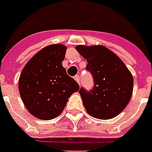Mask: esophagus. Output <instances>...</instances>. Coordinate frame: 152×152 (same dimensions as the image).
<instances>
[{"instance_id": "obj_1", "label": "esophagus", "mask_w": 152, "mask_h": 152, "mask_svg": "<svg viewBox=\"0 0 152 152\" xmlns=\"http://www.w3.org/2000/svg\"><path fill=\"white\" fill-rule=\"evenodd\" d=\"M74 80H76V82L79 84V85H80V76L79 75H76L75 77H74Z\"/></svg>"}]
</instances>
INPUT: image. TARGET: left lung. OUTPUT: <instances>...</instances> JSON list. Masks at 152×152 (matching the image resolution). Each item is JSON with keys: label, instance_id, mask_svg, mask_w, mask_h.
<instances>
[{"label": "left lung", "instance_id": "1", "mask_svg": "<svg viewBox=\"0 0 152 152\" xmlns=\"http://www.w3.org/2000/svg\"><path fill=\"white\" fill-rule=\"evenodd\" d=\"M76 50L87 61L88 71L94 79V87L80 94L87 113L92 117L109 120L117 116L130 101L133 78L124 62L102 45H78Z\"/></svg>", "mask_w": 152, "mask_h": 152}]
</instances>
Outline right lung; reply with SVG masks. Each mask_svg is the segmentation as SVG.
I'll list each match as a JSON object with an SVG mask.
<instances>
[{
  "label": "right lung",
  "instance_id": "obj_1",
  "mask_svg": "<svg viewBox=\"0 0 152 152\" xmlns=\"http://www.w3.org/2000/svg\"><path fill=\"white\" fill-rule=\"evenodd\" d=\"M66 51L63 44L46 46L30 59L20 73L19 94L26 108L35 117H57L68 98L80 89L62 66Z\"/></svg>",
  "mask_w": 152,
  "mask_h": 152
}]
</instances>
